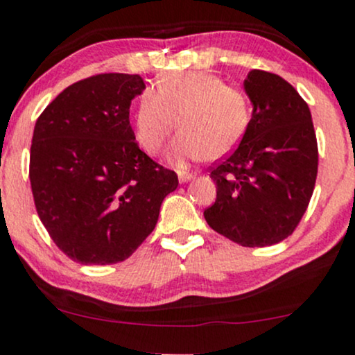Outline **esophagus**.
Segmentation results:
<instances>
[{
  "mask_svg": "<svg viewBox=\"0 0 355 355\" xmlns=\"http://www.w3.org/2000/svg\"><path fill=\"white\" fill-rule=\"evenodd\" d=\"M193 177H196L193 173H178V180H180V184H187V182L192 180Z\"/></svg>",
  "mask_w": 355,
  "mask_h": 355,
  "instance_id": "34e87169",
  "label": "esophagus"
}]
</instances>
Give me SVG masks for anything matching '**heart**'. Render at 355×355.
<instances>
[{"mask_svg":"<svg viewBox=\"0 0 355 355\" xmlns=\"http://www.w3.org/2000/svg\"><path fill=\"white\" fill-rule=\"evenodd\" d=\"M251 99L243 89L225 85L219 76L185 70L162 77L155 91L139 97L135 114L136 139L148 153H158L178 124L182 133L166 150L170 165L185 168L197 159L231 153L251 123Z\"/></svg>","mask_w":355,"mask_h":355,"instance_id":"heart-1","label":"heart"}]
</instances>
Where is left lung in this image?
<instances>
[{"label": "left lung", "mask_w": 355, "mask_h": 355, "mask_svg": "<svg viewBox=\"0 0 355 355\" xmlns=\"http://www.w3.org/2000/svg\"><path fill=\"white\" fill-rule=\"evenodd\" d=\"M244 91L251 123L239 146L210 171L217 198L204 217L241 246L264 248L290 236L309 207L317 136L309 104L283 77L251 70Z\"/></svg>", "instance_id": "8db88e82"}]
</instances>
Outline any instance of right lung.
Segmentation results:
<instances>
[{
  "label": "right lung",
  "mask_w": 355,
  "mask_h": 355,
  "mask_svg": "<svg viewBox=\"0 0 355 355\" xmlns=\"http://www.w3.org/2000/svg\"><path fill=\"white\" fill-rule=\"evenodd\" d=\"M138 73H99L69 85L35 123L30 184L42 224L83 264L130 258L151 234L177 173L139 150L131 101Z\"/></svg>",
  "instance_id": "right-lung-1"
}]
</instances>
